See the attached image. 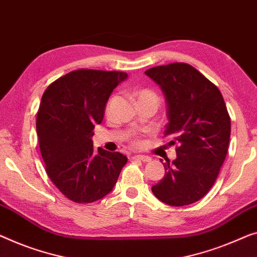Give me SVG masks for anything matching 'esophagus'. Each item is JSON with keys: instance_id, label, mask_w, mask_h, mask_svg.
Masks as SVG:
<instances>
[{"instance_id": "34e87169", "label": "esophagus", "mask_w": 257, "mask_h": 257, "mask_svg": "<svg viewBox=\"0 0 257 257\" xmlns=\"http://www.w3.org/2000/svg\"><path fill=\"white\" fill-rule=\"evenodd\" d=\"M133 160H141V162H144V163H149L151 162V158L150 157L148 156H142V155H139V156H133L132 157Z\"/></svg>"}]
</instances>
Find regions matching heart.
Listing matches in <instances>:
<instances>
[{
  "label": "heart",
  "instance_id": "obj_1",
  "mask_svg": "<svg viewBox=\"0 0 257 257\" xmlns=\"http://www.w3.org/2000/svg\"><path fill=\"white\" fill-rule=\"evenodd\" d=\"M137 99H139V100H149V101H152V102H155L156 105H158V101H159L158 95H157V94L155 93V92L151 91V90H141V91L139 92V93H137ZM112 100H113V98L110 99L109 102H108V105H107V107H109V105H110V102H112ZM135 144L139 145L140 142H135Z\"/></svg>",
  "mask_w": 257,
  "mask_h": 257
}]
</instances>
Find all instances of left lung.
<instances>
[{
    "label": "left lung",
    "instance_id": "1",
    "mask_svg": "<svg viewBox=\"0 0 257 257\" xmlns=\"http://www.w3.org/2000/svg\"><path fill=\"white\" fill-rule=\"evenodd\" d=\"M166 99L165 136L177 144V158L164 163L165 175L152 193L172 206L200 201L219 174L229 143L231 118L218 87L187 63L149 69Z\"/></svg>",
    "mask_w": 257,
    "mask_h": 257
}]
</instances>
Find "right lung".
I'll return each instance as SVG.
<instances>
[{"label":"right lung","mask_w":257,"mask_h":257,"mask_svg":"<svg viewBox=\"0 0 257 257\" xmlns=\"http://www.w3.org/2000/svg\"><path fill=\"white\" fill-rule=\"evenodd\" d=\"M128 75L80 69L52 83L44 92L37 115L40 152L49 179L76 203H92L113 190L128 158L120 152L93 149L95 124L106 102Z\"/></svg>","instance_id":"add662e5"}]
</instances>
